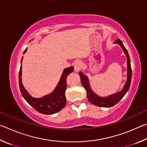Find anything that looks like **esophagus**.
<instances>
[{
  "label": "esophagus",
  "instance_id": "34e87169",
  "mask_svg": "<svg viewBox=\"0 0 147 147\" xmlns=\"http://www.w3.org/2000/svg\"><path fill=\"white\" fill-rule=\"evenodd\" d=\"M83 67V63L81 61H76L75 64H74V69H75L76 71H79Z\"/></svg>",
  "mask_w": 147,
  "mask_h": 147
}]
</instances>
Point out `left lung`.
I'll return each mask as SVG.
<instances>
[{"instance_id":"obj_1","label":"left lung","mask_w":147,"mask_h":147,"mask_svg":"<svg viewBox=\"0 0 147 147\" xmlns=\"http://www.w3.org/2000/svg\"><path fill=\"white\" fill-rule=\"evenodd\" d=\"M114 43L118 44L121 46L123 50L124 51L126 56L127 58V83H125L124 88H123L121 91L119 92H117L116 94H114L111 95L109 97H99L92 90L90 86V83L88 81V79L86 76H85L82 72H79V76L81 78V84L84 88H85L86 91V95L87 97H88V101L94 105L100 107H111L114 106L116 105L118 102L121 101L125 95L127 94L128 89L130 88V83H131V79H132V68H131V64H130V59L129 55H128V51L127 49L123 45L122 41L120 39H117L115 41Z\"/></svg>"}]
</instances>
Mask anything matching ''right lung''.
<instances>
[{
	"label": "right lung",
	"mask_w": 147,
	"mask_h": 147,
	"mask_svg": "<svg viewBox=\"0 0 147 147\" xmlns=\"http://www.w3.org/2000/svg\"><path fill=\"white\" fill-rule=\"evenodd\" d=\"M26 51L27 48H26L23 54L26 52ZM22 59L23 58L21 59V64ZM73 71V66L64 69L60 81L53 92L47 96L40 97V98H34L28 94L26 90L22 85L21 81L22 66H20L19 74V82L20 90L22 96L28 102V104L41 114L50 115L58 112L63 109L66 105V98L65 96V92L67 88L66 78L67 76Z\"/></svg>",
	"instance_id": "add662e5"
}]
</instances>
